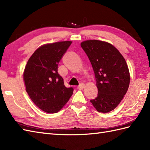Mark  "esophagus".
I'll list each match as a JSON object with an SVG mask.
<instances>
[{
	"label": "esophagus",
	"mask_w": 150,
	"mask_h": 150,
	"mask_svg": "<svg viewBox=\"0 0 150 150\" xmlns=\"http://www.w3.org/2000/svg\"><path fill=\"white\" fill-rule=\"evenodd\" d=\"M84 87V84L81 83L80 84H79V86L77 87V89H79V90H81V89H82Z\"/></svg>",
	"instance_id": "esophagus-1"
}]
</instances>
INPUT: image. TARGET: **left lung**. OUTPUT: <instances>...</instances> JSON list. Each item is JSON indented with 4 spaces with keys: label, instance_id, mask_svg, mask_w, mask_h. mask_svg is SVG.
<instances>
[{
    "label": "left lung",
    "instance_id": "8db88e82",
    "mask_svg": "<svg viewBox=\"0 0 150 150\" xmlns=\"http://www.w3.org/2000/svg\"><path fill=\"white\" fill-rule=\"evenodd\" d=\"M81 45L91 64L98 88L97 97L90 102L98 112H110L128 91L130 77L126 60L110 43L89 40Z\"/></svg>",
    "mask_w": 150,
    "mask_h": 150
}]
</instances>
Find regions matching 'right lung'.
<instances>
[{
    "instance_id": "add662e5",
    "label": "right lung",
    "mask_w": 150,
    "mask_h": 150,
    "mask_svg": "<svg viewBox=\"0 0 150 150\" xmlns=\"http://www.w3.org/2000/svg\"><path fill=\"white\" fill-rule=\"evenodd\" d=\"M71 41L47 44L39 47L28 60L24 72L26 91L41 110L55 113L71 97L72 87L66 88L58 73V64Z\"/></svg>"
}]
</instances>
